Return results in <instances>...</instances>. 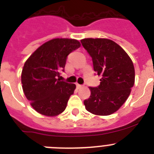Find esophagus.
<instances>
[{"label":"esophagus","mask_w":154,"mask_h":154,"mask_svg":"<svg viewBox=\"0 0 154 154\" xmlns=\"http://www.w3.org/2000/svg\"><path fill=\"white\" fill-rule=\"evenodd\" d=\"M76 87H77V89H81V88H82L83 87V85H79V84H76Z\"/></svg>","instance_id":"34e87169"}]
</instances>
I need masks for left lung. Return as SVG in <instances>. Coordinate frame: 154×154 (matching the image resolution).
I'll return each instance as SVG.
<instances>
[{
    "label": "left lung",
    "mask_w": 154,
    "mask_h": 154,
    "mask_svg": "<svg viewBox=\"0 0 154 154\" xmlns=\"http://www.w3.org/2000/svg\"><path fill=\"white\" fill-rule=\"evenodd\" d=\"M81 43L101 77L97 87H90L91 96L84 100L87 111L108 116L117 111L130 96L135 81V70L126 51L113 41L85 38Z\"/></svg>",
    "instance_id": "8db88e82"
}]
</instances>
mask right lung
<instances>
[{
  "label": "right lung",
  "mask_w": 154,
  "mask_h": 154,
  "mask_svg": "<svg viewBox=\"0 0 154 154\" xmlns=\"http://www.w3.org/2000/svg\"><path fill=\"white\" fill-rule=\"evenodd\" d=\"M77 40L55 38L45 42L28 58L21 73L24 95L37 112L48 116L62 113L75 85L60 81L66 58L80 47Z\"/></svg>",
  "instance_id": "right-lung-1"
}]
</instances>
